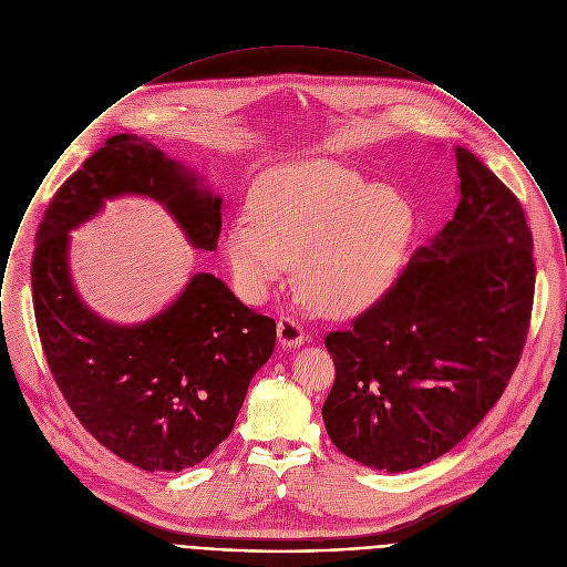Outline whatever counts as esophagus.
Returning <instances> with one entry per match:
<instances>
[{
  "instance_id": "34e87169",
  "label": "esophagus",
  "mask_w": 567,
  "mask_h": 567,
  "mask_svg": "<svg viewBox=\"0 0 567 567\" xmlns=\"http://www.w3.org/2000/svg\"><path fill=\"white\" fill-rule=\"evenodd\" d=\"M278 340H280L282 346H287V348H296V346H302V343H305L307 333H305L302 324H300L296 318L282 316V318L278 320Z\"/></svg>"
}]
</instances>
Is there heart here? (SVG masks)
<instances>
[{
	"mask_svg": "<svg viewBox=\"0 0 567 567\" xmlns=\"http://www.w3.org/2000/svg\"><path fill=\"white\" fill-rule=\"evenodd\" d=\"M251 217L227 229V260L249 298L276 285L298 256V285L324 313L350 316L392 285L412 210L390 186L370 184L333 162L296 164L265 175Z\"/></svg>",
	"mask_w": 567,
	"mask_h": 567,
	"instance_id": "obj_1",
	"label": "heart"
}]
</instances>
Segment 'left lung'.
<instances>
[{"label": "left lung", "instance_id": "obj_1", "mask_svg": "<svg viewBox=\"0 0 567 567\" xmlns=\"http://www.w3.org/2000/svg\"><path fill=\"white\" fill-rule=\"evenodd\" d=\"M460 202L390 289L324 343L333 445L388 473L453 450L504 394L530 327L533 234L519 199L457 146Z\"/></svg>", "mask_w": 567, "mask_h": 567}]
</instances>
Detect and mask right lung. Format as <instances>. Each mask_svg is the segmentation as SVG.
<instances>
[{
  "mask_svg": "<svg viewBox=\"0 0 567 567\" xmlns=\"http://www.w3.org/2000/svg\"><path fill=\"white\" fill-rule=\"evenodd\" d=\"M117 195H146L188 240L215 251L221 199L151 142L120 133L52 197L37 229L32 305L50 372L81 425L144 471H182L224 443L251 377L271 357L276 322L247 309L213 274L137 327H115L76 296L70 229Z\"/></svg>",
  "mask_w": 567,
  "mask_h": 567,
  "instance_id": "add662e5",
  "label": "right lung"
}]
</instances>
